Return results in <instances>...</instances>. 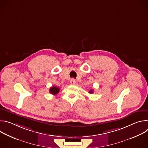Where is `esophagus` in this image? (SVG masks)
I'll return each instance as SVG.
<instances>
[{"label": "esophagus", "instance_id": "obj_1", "mask_svg": "<svg viewBox=\"0 0 148 148\" xmlns=\"http://www.w3.org/2000/svg\"><path fill=\"white\" fill-rule=\"evenodd\" d=\"M70 84H71V85H74V84H75V80L74 78H71L70 79Z\"/></svg>", "mask_w": 148, "mask_h": 148}]
</instances>
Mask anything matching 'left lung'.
Here are the masks:
<instances>
[{"mask_svg": "<svg viewBox=\"0 0 148 148\" xmlns=\"http://www.w3.org/2000/svg\"><path fill=\"white\" fill-rule=\"evenodd\" d=\"M89 93H90V94H92V93H93V90H91L89 91Z\"/></svg>", "mask_w": 148, "mask_h": 148, "instance_id": "1", "label": "left lung"}]
</instances>
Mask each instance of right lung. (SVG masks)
<instances>
[{"instance_id":"add662e5","label":"right lung","mask_w":148,"mask_h":148,"mask_svg":"<svg viewBox=\"0 0 148 148\" xmlns=\"http://www.w3.org/2000/svg\"><path fill=\"white\" fill-rule=\"evenodd\" d=\"M59 91L60 88L55 86H53L50 88V93L53 95H56L57 94H58L59 92Z\"/></svg>"}]
</instances>
